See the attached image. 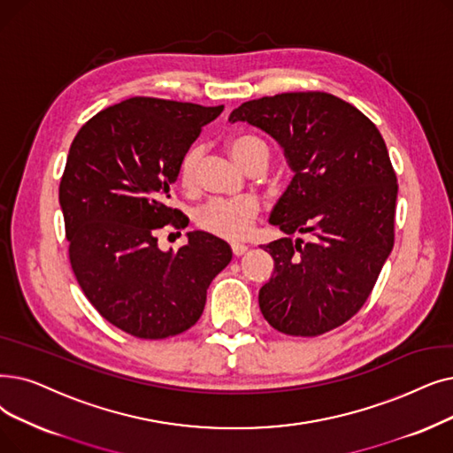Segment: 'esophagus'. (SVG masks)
Listing matches in <instances>:
<instances>
[{"instance_id": "34e87169", "label": "esophagus", "mask_w": 453, "mask_h": 453, "mask_svg": "<svg viewBox=\"0 0 453 453\" xmlns=\"http://www.w3.org/2000/svg\"><path fill=\"white\" fill-rule=\"evenodd\" d=\"M231 251L234 257H241V255H244L248 251V246L241 244V242H234V244H231Z\"/></svg>"}]
</instances>
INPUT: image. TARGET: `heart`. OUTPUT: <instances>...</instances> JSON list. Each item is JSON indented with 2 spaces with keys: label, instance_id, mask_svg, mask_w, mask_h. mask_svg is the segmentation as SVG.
I'll list each match as a JSON object with an SVG mask.
<instances>
[{
  "label": "heart",
  "instance_id": "heart-1",
  "mask_svg": "<svg viewBox=\"0 0 453 453\" xmlns=\"http://www.w3.org/2000/svg\"><path fill=\"white\" fill-rule=\"evenodd\" d=\"M231 159L246 172L251 168H266L270 161V150L265 141L253 134H239L227 141ZM200 163V150L190 148L180 161L178 180L183 188H192L196 183V170ZM259 214V205L250 198L241 200H212L196 212L194 220L203 231L214 237L239 241L250 233L255 219Z\"/></svg>",
  "mask_w": 453,
  "mask_h": 453
}]
</instances>
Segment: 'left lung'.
I'll return each mask as SVG.
<instances>
[{"mask_svg":"<svg viewBox=\"0 0 453 453\" xmlns=\"http://www.w3.org/2000/svg\"><path fill=\"white\" fill-rule=\"evenodd\" d=\"M229 122L270 134L294 173L270 214L287 237L265 246L273 273L259 290L263 317L294 337L339 327L363 307L395 244L398 185L381 133L326 92L251 100ZM294 232L310 241L292 242Z\"/></svg>","mask_w":453,"mask_h":453,"instance_id":"8db88e82","label":"left lung"}]
</instances>
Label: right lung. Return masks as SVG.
<instances>
[{
	"label": "right lung",
	"instance_id": "add662e5",
	"mask_svg": "<svg viewBox=\"0 0 453 453\" xmlns=\"http://www.w3.org/2000/svg\"><path fill=\"white\" fill-rule=\"evenodd\" d=\"M224 111L129 97L92 116L75 134L58 187L70 263L88 302L133 337L166 339L200 320L207 288L231 261V248L188 231L163 251L157 231L187 227L166 207L178 166L203 126Z\"/></svg>",
	"mask_w": 453,
	"mask_h": 453
}]
</instances>
